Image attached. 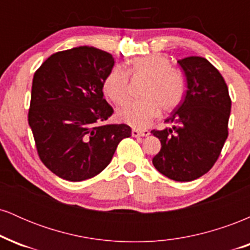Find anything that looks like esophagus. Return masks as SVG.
I'll return each mask as SVG.
<instances>
[{
  "mask_svg": "<svg viewBox=\"0 0 250 250\" xmlns=\"http://www.w3.org/2000/svg\"><path fill=\"white\" fill-rule=\"evenodd\" d=\"M150 134V131L147 130V129H133L131 130V135L134 137H139V136H148Z\"/></svg>",
  "mask_w": 250,
  "mask_h": 250,
  "instance_id": "obj_1",
  "label": "esophagus"
}]
</instances>
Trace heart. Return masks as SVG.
<instances>
[{"mask_svg":"<svg viewBox=\"0 0 250 250\" xmlns=\"http://www.w3.org/2000/svg\"><path fill=\"white\" fill-rule=\"evenodd\" d=\"M129 73L146 79L141 93L143 99L129 102L117 110V119L129 125L145 127L161 109L165 113L173 111L185 99V77L162 54L136 57L130 62ZM129 73L122 65H116L103 81V93L115 104H123L128 100Z\"/></svg>","mask_w":250,"mask_h":250,"instance_id":"b5f03b06","label":"heart"}]
</instances>
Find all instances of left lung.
Here are the masks:
<instances>
[{"instance_id":"8db88e82","label":"left lung","mask_w":250,"mask_h":250,"mask_svg":"<svg viewBox=\"0 0 250 250\" xmlns=\"http://www.w3.org/2000/svg\"><path fill=\"white\" fill-rule=\"evenodd\" d=\"M177 63L187 90L165 121L173 127L151 130L161 142L153 165L168 179L188 182L208 173L219 159L228 137L231 101L222 75L208 60L189 56Z\"/></svg>"}]
</instances>
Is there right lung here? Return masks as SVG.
<instances>
[{"label":"right lung","mask_w":250,"mask_h":250,"mask_svg":"<svg viewBox=\"0 0 250 250\" xmlns=\"http://www.w3.org/2000/svg\"><path fill=\"white\" fill-rule=\"evenodd\" d=\"M114 63L111 54L83 45L53 54L34 74L28 122L43 165L63 180L96 176L131 136L127 125H103L114 113L103 99Z\"/></svg>","instance_id":"1"}]
</instances>
